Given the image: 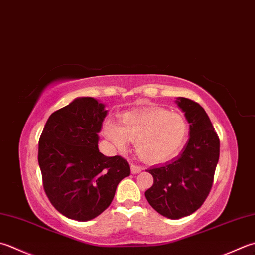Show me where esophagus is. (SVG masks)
I'll use <instances>...</instances> for the list:
<instances>
[{
  "mask_svg": "<svg viewBox=\"0 0 255 255\" xmlns=\"http://www.w3.org/2000/svg\"><path fill=\"white\" fill-rule=\"evenodd\" d=\"M130 169H131V173H139V172L142 170V167L141 166H138V164L131 163L130 164Z\"/></svg>",
  "mask_w": 255,
  "mask_h": 255,
  "instance_id": "1",
  "label": "esophagus"
}]
</instances>
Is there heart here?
I'll use <instances>...</instances> for the list:
<instances>
[{
	"mask_svg": "<svg viewBox=\"0 0 255 255\" xmlns=\"http://www.w3.org/2000/svg\"><path fill=\"white\" fill-rule=\"evenodd\" d=\"M103 132L119 151L126 150L131 140L144 160L161 162L180 150L188 133V124L179 113L146 108L125 113L122 126L109 119L104 124Z\"/></svg>",
	"mask_w": 255,
	"mask_h": 255,
	"instance_id": "b5f03b06",
	"label": "heart"
}]
</instances>
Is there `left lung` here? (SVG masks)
<instances>
[{"label":"left lung","instance_id":"obj_1","mask_svg":"<svg viewBox=\"0 0 255 255\" xmlns=\"http://www.w3.org/2000/svg\"><path fill=\"white\" fill-rule=\"evenodd\" d=\"M178 106L190 124V138L177 158L148 172L153 184L144 192L149 204L161 216H190L206 201L220 156V140L206 111L189 98L179 97Z\"/></svg>","mask_w":255,"mask_h":255}]
</instances>
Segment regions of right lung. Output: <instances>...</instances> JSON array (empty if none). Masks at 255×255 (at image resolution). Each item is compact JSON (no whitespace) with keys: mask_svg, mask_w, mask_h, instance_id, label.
Segmentation results:
<instances>
[{"mask_svg":"<svg viewBox=\"0 0 255 255\" xmlns=\"http://www.w3.org/2000/svg\"><path fill=\"white\" fill-rule=\"evenodd\" d=\"M106 115L96 99L77 98L49 116L39 137L44 191L53 207L73 220H92L106 210L118 183L130 174L126 159L98 150Z\"/></svg>","mask_w":255,"mask_h":255,"instance_id":"obj_1","label":"right lung"}]
</instances>
